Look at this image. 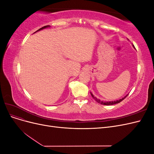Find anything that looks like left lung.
<instances>
[{
    "label": "left lung",
    "mask_w": 154,
    "mask_h": 154,
    "mask_svg": "<svg viewBox=\"0 0 154 154\" xmlns=\"http://www.w3.org/2000/svg\"><path fill=\"white\" fill-rule=\"evenodd\" d=\"M133 47L134 48V46L133 45ZM91 96H92V97H93V98H94L97 103H100V104H101V105H114V104H116V103H120L121 101H122V100H123L126 97H127V96H128V94H127L126 95L125 97H123V98H122V99H120V100H116V101H101V100H100V99H97L96 97H95L94 95L92 94V92H91Z\"/></svg>",
    "instance_id": "obj_1"
}]
</instances>
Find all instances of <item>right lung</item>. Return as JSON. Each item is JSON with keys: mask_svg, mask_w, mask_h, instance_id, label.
<instances>
[{"mask_svg": "<svg viewBox=\"0 0 154 154\" xmlns=\"http://www.w3.org/2000/svg\"><path fill=\"white\" fill-rule=\"evenodd\" d=\"M48 27H50V26H44V27H41V28H40L39 29H38L36 31H35L34 33H35L36 32H37V31H41V30H42V29H45V28H48Z\"/></svg>", "mask_w": 154, "mask_h": 154, "instance_id": "1", "label": "right lung"}]
</instances>
